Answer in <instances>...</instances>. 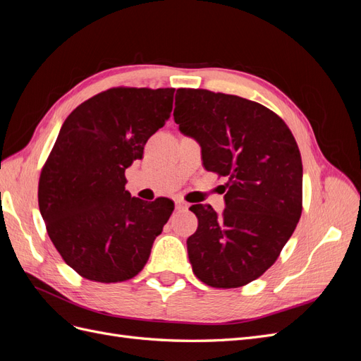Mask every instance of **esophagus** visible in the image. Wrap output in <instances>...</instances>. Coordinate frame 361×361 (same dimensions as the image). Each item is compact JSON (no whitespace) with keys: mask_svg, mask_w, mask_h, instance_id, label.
Returning <instances> with one entry per match:
<instances>
[{"mask_svg":"<svg viewBox=\"0 0 361 361\" xmlns=\"http://www.w3.org/2000/svg\"><path fill=\"white\" fill-rule=\"evenodd\" d=\"M188 207H190V203H187L185 200H178V202H176V209H179V211L188 209Z\"/></svg>","mask_w":361,"mask_h":361,"instance_id":"obj_1","label":"esophagus"}]
</instances>
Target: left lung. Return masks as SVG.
Returning a JSON list of instances; mask_svg holds the SVG:
<instances>
[{"label": "left lung", "mask_w": 361, "mask_h": 361, "mask_svg": "<svg viewBox=\"0 0 361 361\" xmlns=\"http://www.w3.org/2000/svg\"><path fill=\"white\" fill-rule=\"evenodd\" d=\"M174 122L199 141L207 171L227 178L226 209L192 204L199 227L187 241L192 272L232 289L274 264L302 211V162L280 116L255 101L204 89H178Z\"/></svg>", "instance_id": "obj_1"}]
</instances>
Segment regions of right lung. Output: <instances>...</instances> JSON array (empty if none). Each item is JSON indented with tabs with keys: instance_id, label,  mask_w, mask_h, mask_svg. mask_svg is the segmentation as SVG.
<instances>
[{
	"instance_id": "right-lung-1",
	"label": "right lung",
	"mask_w": 361,
	"mask_h": 361,
	"mask_svg": "<svg viewBox=\"0 0 361 361\" xmlns=\"http://www.w3.org/2000/svg\"><path fill=\"white\" fill-rule=\"evenodd\" d=\"M174 89L113 87L64 120L39 179V209L63 260L87 280L117 283L145 268L174 209L125 190V170L166 125Z\"/></svg>"
}]
</instances>
